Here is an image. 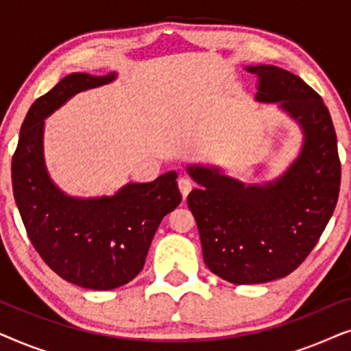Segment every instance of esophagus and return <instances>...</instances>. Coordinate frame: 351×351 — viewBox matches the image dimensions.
<instances>
[{"mask_svg":"<svg viewBox=\"0 0 351 351\" xmlns=\"http://www.w3.org/2000/svg\"><path fill=\"white\" fill-rule=\"evenodd\" d=\"M193 185H195L193 180L189 179V177H180V179H179V189L182 191V195H184V198L190 193L191 189H193Z\"/></svg>","mask_w":351,"mask_h":351,"instance_id":"esophagus-1","label":"esophagus"}]
</instances>
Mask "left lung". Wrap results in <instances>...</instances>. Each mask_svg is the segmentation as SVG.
Wrapping results in <instances>:
<instances>
[{"label":"left lung","mask_w":351,"mask_h":351,"mask_svg":"<svg viewBox=\"0 0 351 351\" xmlns=\"http://www.w3.org/2000/svg\"><path fill=\"white\" fill-rule=\"evenodd\" d=\"M257 99L281 102L305 132L291 169L267 186H244L217 171L193 169L203 185L186 198L198 223L206 265L233 285L285 278L308 257L323 234L340 190L337 136L321 95L304 80L273 65L249 66Z\"/></svg>","instance_id":"8db88e82"}]
</instances>
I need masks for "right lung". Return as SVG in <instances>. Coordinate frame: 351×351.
Listing matches in <instances>:
<instances>
[{"label":"right lung","instance_id":"add662e5","mask_svg":"<svg viewBox=\"0 0 351 351\" xmlns=\"http://www.w3.org/2000/svg\"><path fill=\"white\" fill-rule=\"evenodd\" d=\"M113 78L71 73L36 99L12 156L14 198L33 247L60 278L95 291L128 285L141 273L158 225L182 201L174 171L150 184H129L110 198L86 201L65 196L47 177L45 118L71 95Z\"/></svg>","mask_w":351,"mask_h":351}]
</instances>
